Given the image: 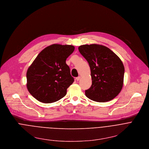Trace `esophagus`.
I'll list each match as a JSON object with an SVG mask.
<instances>
[{
  "mask_svg": "<svg viewBox=\"0 0 149 149\" xmlns=\"http://www.w3.org/2000/svg\"><path fill=\"white\" fill-rule=\"evenodd\" d=\"M80 78H81L80 76H78V77H77L76 78V80L77 81H79V80L80 79Z\"/></svg>",
  "mask_w": 149,
  "mask_h": 149,
  "instance_id": "34e87169",
  "label": "esophagus"
}]
</instances>
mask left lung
Instances as JSON below:
<instances>
[{"instance_id": "1", "label": "left lung", "mask_w": 149, "mask_h": 149, "mask_svg": "<svg viewBox=\"0 0 149 149\" xmlns=\"http://www.w3.org/2000/svg\"><path fill=\"white\" fill-rule=\"evenodd\" d=\"M80 53L89 63L92 84L86 96L96 102H108L121 92L124 67L121 59L108 47L97 44L83 45Z\"/></svg>"}]
</instances>
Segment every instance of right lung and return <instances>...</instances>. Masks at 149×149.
Masks as SVG:
<instances>
[{"label": "right lung", "instance_id": "1", "mask_svg": "<svg viewBox=\"0 0 149 149\" xmlns=\"http://www.w3.org/2000/svg\"><path fill=\"white\" fill-rule=\"evenodd\" d=\"M74 49L71 45H51L42 50L29 66L26 86L37 100L52 103L66 95L74 78L65 61Z\"/></svg>", "mask_w": 149, "mask_h": 149}]
</instances>
